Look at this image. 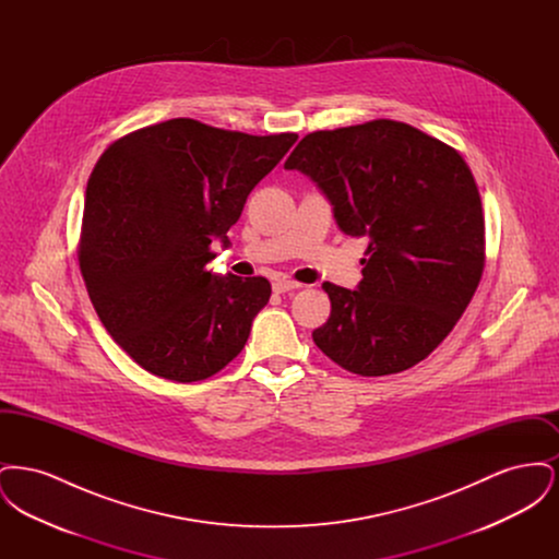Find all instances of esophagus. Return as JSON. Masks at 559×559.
Returning <instances> with one entry per match:
<instances>
[{"label":"esophagus","instance_id":"obj_1","mask_svg":"<svg viewBox=\"0 0 559 559\" xmlns=\"http://www.w3.org/2000/svg\"><path fill=\"white\" fill-rule=\"evenodd\" d=\"M299 287H301L299 283L289 281V278H276V281L272 283V289H274L276 293L293 292V289H299Z\"/></svg>","mask_w":559,"mask_h":559}]
</instances>
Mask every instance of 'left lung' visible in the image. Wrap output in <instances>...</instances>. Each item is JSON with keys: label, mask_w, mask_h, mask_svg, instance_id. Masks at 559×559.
Wrapping results in <instances>:
<instances>
[{"label": "left lung", "mask_w": 559, "mask_h": 559, "mask_svg": "<svg viewBox=\"0 0 559 559\" xmlns=\"http://www.w3.org/2000/svg\"><path fill=\"white\" fill-rule=\"evenodd\" d=\"M285 167L319 185L346 235L369 239L358 289L322 285L331 314L314 344L362 377L421 362L469 306L486 262L465 159L408 123L374 119L304 135Z\"/></svg>", "instance_id": "1"}]
</instances>
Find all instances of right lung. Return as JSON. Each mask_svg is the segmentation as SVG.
Wrapping results in <instances>:
<instances>
[{
	"mask_svg": "<svg viewBox=\"0 0 559 559\" xmlns=\"http://www.w3.org/2000/svg\"><path fill=\"white\" fill-rule=\"evenodd\" d=\"M297 133L169 119L117 138L96 163L81 222V276L108 335L144 371L203 381L235 360L270 299L264 276H215L213 239Z\"/></svg>",
	"mask_w": 559,
	"mask_h": 559,
	"instance_id": "add662e5",
	"label": "right lung"
}]
</instances>
